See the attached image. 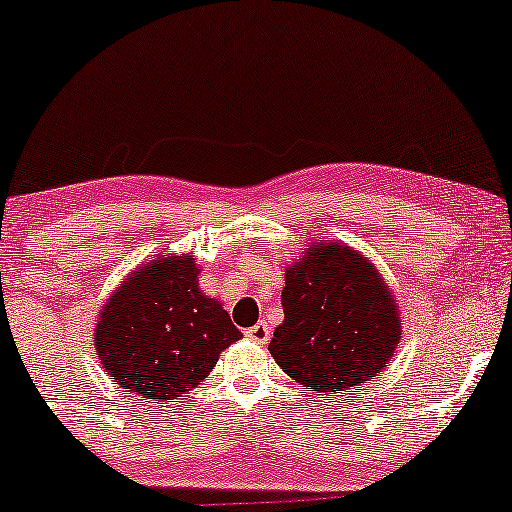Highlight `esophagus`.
<instances>
[{
  "label": "esophagus",
  "instance_id": "34e87169",
  "mask_svg": "<svg viewBox=\"0 0 512 512\" xmlns=\"http://www.w3.org/2000/svg\"><path fill=\"white\" fill-rule=\"evenodd\" d=\"M244 334H247V338H251L254 343H268L270 327L265 322H258V324H254V327H249L247 331H244Z\"/></svg>",
  "mask_w": 512,
  "mask_h": 512
}]
</instances>
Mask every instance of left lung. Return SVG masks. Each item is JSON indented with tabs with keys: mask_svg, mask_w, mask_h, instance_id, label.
I'll use <instances>...</instances> for the list:
<instances>
[{
	"mask_svg": "<svg viewBox=\"0 0 512 512\" xmlns=\"http://www.w3.org/2000/svg\"><path fill=\"white\" fill-rule=\"evenodd\" d=\"M284 322L268 345L298 386L350 393L381 374L402 338L400 305L376 265L343 242H310L284 270Z\"/></svg>",
	"mask_w": 512,
	"mask_h": 512,
	"instance_id": "8db88e82",
	"label": "left lung"
}]
</instances>
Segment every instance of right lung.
Instances as JSON below:
<instances>
[{
    "instance_id": "obj_1",
    "label": "right lung",
    "mask_w": 512,
    "mask_h": 512,
    "mask_svg": "<svg viewBox=\"0 0 512 512\" xmlns=\"http://www.w3.org/2000/svg\"><path fill=\"white\" fill-rule=\"evenodd\" d=\"M240 338L221 301L199 289L190 254L159 256L131 270L105 301L94 331L98 360L117 386L155 402L197 388Z\"/></svg>"
}]
</instances>
